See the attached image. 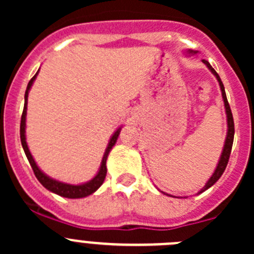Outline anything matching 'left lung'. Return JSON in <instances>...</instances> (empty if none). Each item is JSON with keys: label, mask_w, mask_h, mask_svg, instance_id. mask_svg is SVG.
<instances>
[{"label": "left lung", "mask_w": 254, "mask_h": 254, "mask_svg": "<svg viewBox=\"0 0 254 254\" xmlns=\"http://www.w3.org/2000/svg\"><path fill=\"white\" fill-rule=\"evenodd\" d=\"M191 54H195L196 51H190ZM203 63L205 64V65L209 67V70L211 71L212 73H214L215 76H216L217 81H219V84H220V88H221V93H222V98H224V103H225V109H226V114H227V127H229V130H227V136H226V141H225V146H224V150H222V153H221V157H220V161L219 163H217V167L216 170H215L214 175L211 176V178L207 181V183L205 184V187H204L203 189L200 190V193H203L204 190H206V189H209L210 187L212 186V184L216 183L217 181H219L220 177L222 176V173H224L225 168H226L227 163H229V158H230V155H231V150H232V143H234V136H235V124H234V117H232V113H231V108H230V104L229 102H227V98H226V93H225V87L224 84H222L221 82V78H220V76L217 75L216 71L214 70V68L211 67V65H210L209 63H207L206 60H203Z\"/></svg>", "instance_id": "left-lung-1"}]
</instances>
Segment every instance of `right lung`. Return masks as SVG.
Listing matches in <instances>:
<instances>
[{"label": "right lung", "mask_w": 254, "mask_h": 254, "mask_svg": "<svg viewBox=\"0 0 254 254\" xmlns=\"http://www.w3.org/2000/svg\"><path fill=\"white\" fill-rule=\"evenodd\" d=\"M37 75H38V72L33 76L32 79L29 81V83H28L27 91H25V96H24V109H23L22 118H20V142H22L23 150H24L25 156H27L30 166H32L33 172H34L35 177H37L38 181H39L40 183H42L43 186L48 189V190L53 191V193L58 194V195L65 196V198H71V199L84 198V196L94 193V191H96L97 189L102 186V184H103L104 178H106V175H107V166H106L107 157H108V155H109V151L112 150V147L115 145V142H117V139H118V136H119V132H120V127L114 132V135L112 136L111 141H109V143H108V147H107L106 152H104L101 168H99L98 173H97V176L94 177L92 181L87 182V183H84V184H79V186H72V184H66V183H63V182H58V181H55V179L49 178L47 175H44V173L39 170V167H38L37 163H35L34 158H33V156L30 155V151H29V148H28L27 141H25V115H27L28 92H29L30 87H32L33 82H34Z\"/></svg>", "instance_id": "right-lung-1"}]
</instances>
